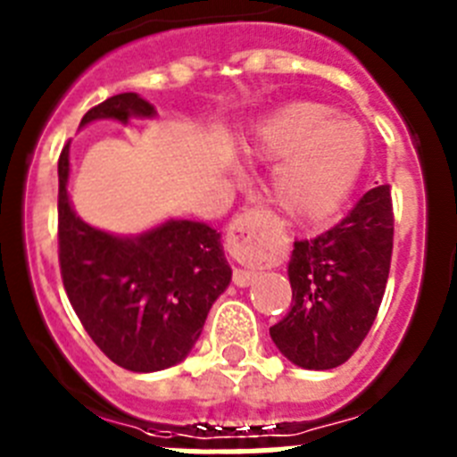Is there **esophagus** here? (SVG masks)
<instances>
[{
  "mask_svg": "<svg viewBox=\"0 0 457 457\" xmlns=\"http://www.w3.org/2000/svg\"><path fill=\"white\" fill-rule=\"evenodd\" d=\"M270 226V212L263 208H249L240 215L233 217V221L226 228V249L236 258L237 263H245L247 268L236 270L233 272V284L245 288V286H252L256 281V270L253 265H258L263 261V252H261V240H263L265 228ZM253 268L249 269L248 265Z\"/></svg>",
  "mask_w": 457,
  "mask_h": 457,
  "instance_id": "34e87169",
  "label": "esophagus"
}]
</instances>
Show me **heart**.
Returning a JSON list of instances; mask_svg holds the SVG:
<instances>
[{"mask_svg": "<svg viewBox=\"0 0 457 457\" xmlns=\"http://www.w3.org/2000/svg\"><path fill=\"white\" fill-rule=\"evenodd\" d=\"M247 151L278 162L272 199L288 220L320 224L338 212L364 169L369 139L361 123L320 103H293L261 120Z\"/></svg>", "mask_w": 457, "mask_h": 457, "instance_id": "b5f03b06", "label": "heart"}]
</instances>
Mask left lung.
<instances>
[{"instance_id": "1", "label": "left lung", "mask_w": 457, "mask_h": 457, "mask_svg": "<svg viewBox=\"0 0 457 457\" xmlns=\"http://www.w3.org/2000/svg\"><path fill=\"white\" fill-rule=\"evenodd\" d=\"M394 252L389 185L357 201L348 217L311 240H295L288 263L293 304L270 327L274 345L295 366L345 364L378 316Z\"/></svg>"}]
</instances>
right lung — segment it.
Listing matches in <instances>:
<instances>
[{
  "mask_svg": "<svg viewBox=\"0 0 457 457\" xmlns=\"http://www.w3.org/2000/svg\"><path fill=\"white\" fill-rule=\"evenodd\" d=\"M153 119L155 107L119 93L84 114L91 120ZM71 141L59 155V265L63 288L93 343L120 369L153 373L183 361L212 302L231 284L221 236L208 224L169 220L119 237L79 220L68 199Z\"/></svg>",
  "mask_w": 457,
  "mask_h": 457,
  "instance_id": "add662e5",
  "label": "right lung"
}]
</instances>
